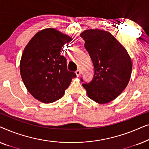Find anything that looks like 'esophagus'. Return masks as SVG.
Here are the masks:
<instances>
[{"mask_svg":"<svg viewBox=\"0 0 149 149\" xmlns=\"http://www.w3.org/2000/svg\"><path fill=\"white\" fill-rule=\"evenodd\" d=\"M75 73H76V74H77V77L80 76V74H81V69H78V70H77L76 71V72H75Z\"/></svg>","mask_w":149,"mask_h":149,"instance_id":"esophagus-1","label":"esophagus"}]
</instances>
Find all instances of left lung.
Listing matches in <instances>:
<instances>
[{"mask_svg": "<svg viewBox=\"0 0 149 149\" xmlns=\"http://www.w3.org/2000/svg\"><path fill=\"white\" fill-rule=\"evenodd\" d=\"M85 40L94 67V77L83 83L89 98L103 104L113 101L125 89L131 77L132 63L125 47L104 30H86L80 34ZM83 81V79H81Z\"/></svg>", "mask_w": 149, "mask_h": 149, "instance_id": "left-lung-1", "label": "left lung"}]
</instances>
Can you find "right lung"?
Returning a JSON list of instances; mask_svg holds the SVG:
<instances>
[{
  "instance_id": "1",
  "label": "right lung",
  "mask_w": 149,
  "mask_h": 149,
  "mask_svg": "<svg viewBox=\"0 0 149 149\" xmlns=\"http://www.w3.org/2000/svg\"><path fill=\"white\" fill-rule=\"evenodd\" d=\"M72 38L55 28L38 32L24 48L19 70L27 90L43 103L60 99L76 77L67 70L66 59L60 52Z\"/></svg>"
}]
</instances>
